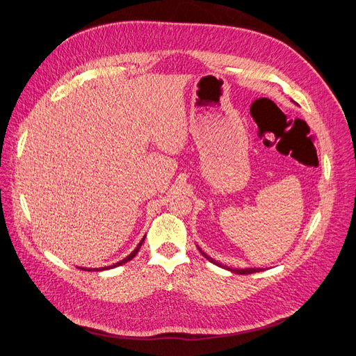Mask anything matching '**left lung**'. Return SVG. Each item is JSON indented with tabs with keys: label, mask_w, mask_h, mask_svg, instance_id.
Masks as SVG:
<instances>
[{
	"label": "left lung",
	"mask_w": 356,
	"mask_h": 356,
	"mask_svg": "<svg viewBox=\"0 0 356 356\" xmlns=\"http://www.w3.org/2000/svg\"><path fill=\"white\" fill-rule=\"evenodd\" d=\"M294 104H296V103H294ZM197 248H198V246H197ZM198 250H200L201 255L204 257L206 259H209L211 264H214V265H217V266H220V268H224V269H227V270H229V272H232V273H238V275H249V273H255V272H261V270H264L262 268H245V269H232V268L224 266L222 264H220V262L214 261L213 258H210L206 252H202V250H201V248H198Z\"/></svg>",
	"instance_id": "8db88e82"
}]
</instances>
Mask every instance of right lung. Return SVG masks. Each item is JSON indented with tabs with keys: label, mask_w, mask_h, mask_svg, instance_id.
Here are the masks:
<instances>
[{
	"label": "right lung",
	"mask_w": 356,
	"mask_h": 356,
	"mask_svg": "<svg viewBox=\"0 0 356 356\" xmlns=\"http://www.w3.org/2000/svg\"><path fill=\"white\" fill-rule=\"evenodd\" d=\"M146 236V235H145ZM145 236L140 239V242L138 243V246L129 253V255L127 257V258H124L122 261H120V262H117V264H114V265H111V266H106V268H99V269H90V268H80L81 270H107V269H113V268H117V266H120V265H124V264H127V262H129L135 255H136V253H138V250L140 249V246H142V243H143V241H145Z\"/></svg>",
	"instance_id": "obj_1"
}]
</instances>
